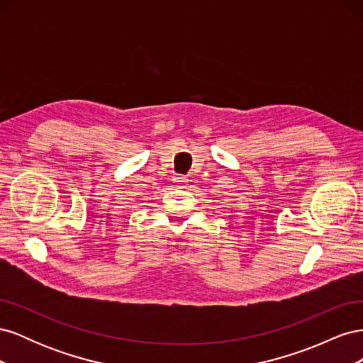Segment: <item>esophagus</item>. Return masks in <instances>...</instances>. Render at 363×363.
<instances>
[{
	"mask_svg": "<svg viewBox=\"0 0 363 363\" xmlns=\"http://www.w3.org/2000/svg\"><path fill=\"white\" fill-rule=\"evenodd\" d=\"M174 182L177 183L179 186H183V184L188 183V179L183 177V175H175V177H174Z\"/></svg>",
	"mask_w": 363,
	"mask_h": 363,
	"instance_id": "34e87169",
	"label": "esophagus"
}]
</instances>
